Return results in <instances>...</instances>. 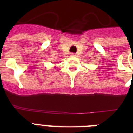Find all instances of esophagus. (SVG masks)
Masks as SVG:
<instances>
[{
	"label": "esophagus",
	"instance_id": "esophagus-1",
	"mask_svg": "<svg viewBox=\"0 0 133 133\" xmlns=\"http://www.w3.org/2000/svg\"><path fill=\"white\" fill-rule=\"evenodd\" d=\"M70 56H76V54H75V53H71Z\"/></svg>",
	"mask_w": 133,
	"mask_h": 133
}]
</instances>
